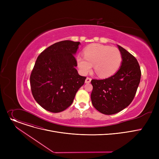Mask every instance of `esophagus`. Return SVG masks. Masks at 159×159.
Listing matches in <instances>:
<instances>
[{"instance_id":"esophagus-1","label":"esophagus","mask_w":159,"mask_h":159,"mask_svg":"<svg viewBox=\"0 0 159 159\" xmlns=\"http://www.w3.org/2000/svg\"><path fill=\"white\" fill-rule=\"evenodd\" d=\"M91 78L87 77V78L86 79V80H85V82H86V83H89V82H91Z\"/></svg>"}]
</instances>
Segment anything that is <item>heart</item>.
<instances>
[{"label":"heart","instance_id":"b5f03b06","mask_svg":"<svg viewBox=\"0 0 159 159\" xmlns=\"http://www.w3.org/2000/svg\"><path fill=\"white\" fill-rule=\"evenodd\" d=\"M84 58L77 57L80 72L86 75L92 68L101 78H107L114 75L119 69L122 62V55L119 50L113 47L99 44L88 46L84 50Z\"/></svg>","mask_w":159,"mask_h":159}]
</instances>
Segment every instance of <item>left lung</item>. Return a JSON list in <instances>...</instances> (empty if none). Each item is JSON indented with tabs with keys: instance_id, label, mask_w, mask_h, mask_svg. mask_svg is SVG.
<instances>
[{
	"instance_id": "8db88e82",
	"label": "left lung",
	"mask_w": 159,
	"mask_h": 159,
	"mask_svg": "<svg viewBox=\"0 0 159 159\" xmlns=\"http://www.w3.org/2000/svg\"><path fill=\"white\" fill-rule=\"evenodd\" d=\"M117 46L122 58L117 72L109 78L91 81L92 104L105 115L115 114L128 107L134 98L140 80L141 71L135 57Z\"/></svg>"
}]
</instances>
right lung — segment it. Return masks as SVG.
Masks as SVG:
<instances>
[{
  "label": "right lung",
  "instance_id": "1",
  "mask_svg": "<svg viewBox=\"0 0 159 159\" xmlns=\"http://www.w3.org/2000/svg\"><path fill=\"white\" fill-rule=\"evenodd\" d=\"M79 42L63 40L49 46L37 57L30 75L33 97L46 110L61 112L72 104L86 77L79 75L75 55Z\"/></svg>",
  "mask_w": 159,
  "mask_h": 159
}]
</instances>
